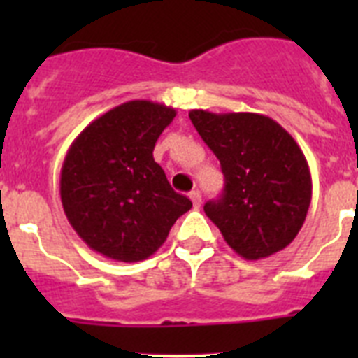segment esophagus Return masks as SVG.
<instances>
[{
  "label": "esophagus",
  "instance_id": "esophagus-1",
  "mask_svg": "<svg viewBox=\"0 0 358 358\" xmlns=\"http://www.w3.org/2000/svg\"><path fill=\"white\" fill-rule=\"evenodd\" d=\"M189 199H192V202H194V208H201V204H202V195H201V192H199V189H194V192H192V194H189Z\"/></svg>",
  "mask_w": 358,
  "mask_h": 358
}]
</instances>
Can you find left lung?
<instances>
[{
	"mask_svg": "<svg viewBox=\"0 0 358 358\" xmlns=\"http://www.w3.org/2000/svg\"><path fill=\"white\" fill-rule=\"evenodd\" d=\"M189 120L220 161L224 194L204 204L224 240L245 260L285 249L312 201L305 154L273 118L256 113L189 110Z\"/></svg>",
	"mask_w": 358,
	"mask_h": 358,
	"instance_id": "obj_1",
	"label": "left lung"
}]
</instances>
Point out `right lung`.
Segmentation results:
<instances>
[{
  "instance_id": "right-lung-1",
  "label": "right lung",
  "mask_w": 358,
  "mask_h": 358,
  "mask_svg": "<svg viewBox=\"0 0 358 358\" xmlns=\"http://www.w3.org/2000/svg\"><path fill=\"white\" fill-rule=\"evenodd\" d=\"M176 115L163 103L131 100L91 122L66 154L64 213L77 235L106 258L147 260L192 208L152 156Z\"/></svg>"
}]
</instances>
